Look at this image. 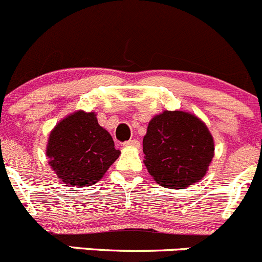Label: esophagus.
Here are the masks:
<instances>
[{"label": "esophagus", "mask_w": 262, "mask_h": 262, "mask_svg": "<svg viewBox=\"0 0 262 262\" xmlns=\"http://www.w3.org/2000/svg\"><path fill=\"white\" fill-rule=\"evenodd\" d=\"M123 146H127V148H131V146H134V148H139V146H140V141L136 140V139H134V140H128L126 141V143H123Z\"/></svg>", "instance_id": "1"}]
</instances>
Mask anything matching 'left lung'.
<instances>
[{
  "instance_id": "1",
  "label": "left lung",
  "mask_w": 262,
  "mask_h": 262,
  "mask_svg": "<svg viewBox=\"0 0 262 262\" xmlns=\"http://www.w3.org/2000/svg\"><path fill=\"white\" fill-rule=\"evenodd\" d=\"M213 150V139L206 124L186 112L166 111L156 116L143 139L149 173L168 189L188 188L201 180Z\"/></svg>"
}]
</instances>
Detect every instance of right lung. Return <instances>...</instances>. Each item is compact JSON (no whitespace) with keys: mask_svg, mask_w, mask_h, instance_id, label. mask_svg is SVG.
Wrapping results in <instances>:
<instances>
[{"mask_svg":"<svg viewBox=\"0 0 262 262\" xmlns=\"http://www.w3.org/2000/svg\"><path fill=\"white\" fill-rule=\"evenodd\" d=\"M47 157L63 183L90 186L98 183L121 151L94 113L79 111L56 124L50 134Z\"/></svg>","mask_w":262,"mask_h":262,"instance_id":"obj_1","label":"right lung"}]
</instances>
